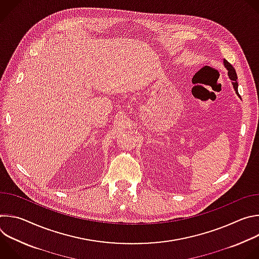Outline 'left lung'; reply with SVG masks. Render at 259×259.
Wrapping results in <instances>:
<instances>
[{
  "label": "left lung",
  "instance_id": "8db88e82",
  "mask_svg": "<svg viewBox=\"0 0 259 259\" xmlns=\"http://www.w3.org/2000/svg\"><path fill=\"white\" fill-rule=\"evenodd\" d=\"M224 63H225V65H226V67L228 68V70H229V77H230V79L233 81V86H234V88H235V91L237 92V94L238 95H240L239 93H238V82H237V80H238V77H237V72H236V69L233 67V65L228 61V60H224Z\"/></svg>",
  "mask_w": 259,
  "mask_h": 259
}]
</instances>
